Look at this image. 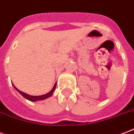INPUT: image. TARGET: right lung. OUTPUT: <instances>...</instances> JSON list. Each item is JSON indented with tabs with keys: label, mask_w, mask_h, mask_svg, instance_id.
Masks as SVG:
<instances>
[{
	"label": "right lung",
	"mask_w": 134,
	"mask_h": 134,
	"mask_svg": "<svg viewBox=\"0 0 134 134\" xmlns=\"http://www.w3.org/2000/svg\"><path fill=\"white\" fill-rule=\"evenodd\" d=\"M56 85H57V82H56L55 85H54V87H53L52 89V90H51L50 92H49V93H47V94H45V95H42V96H29V95H28V94H26V93L21 92V90H19V89H17V88H16L15 86H14V85L13 84V86L14 87V88H15V89H16V90H17V91H18V92H19V93H20V94H21L22 96H23V97H24L25 98L27 99V100H29L35 102V101L42 100H44V99L49 98L50 96H52V95L53 94V93H54V90H55Z\"/></svg>",
	"instance_id": "add662e5"
}]
</instances>
